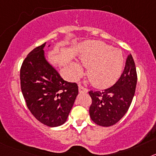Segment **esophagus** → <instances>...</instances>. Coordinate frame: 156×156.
I'll list each match as a JSON object with an SVG mask.
<instances>
[{
	"instance_id": "esophagus-1",
	"label": "esophagus",
	"mask_w": 156,
	"mask_h": 156,
	"mask_svg": "<svg viewBox=\"0 0 156 156\" xmlns=\"http://www.w3.org/2000/svg\"><path fill=\"white\" fill-rule=\"evenodd\" d=\"M78 86H79L80 93H87V88H85L84 87H83L80 83H79V85H78Z\"/></svg>"
}]
</instances>
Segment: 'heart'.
<instances>
[{"label": "heart", "instance_id": "obj_1", "mask_svg": "<svg viewBox=\"0 0 156 156\" xmlns=\"http://www.w3.org/2000/svg\"><path fill=\"white\" fill-rule=\"evenodd\" d=\"M80 62L87 68V76L98 88H107L113 85L122 73L124 57L121 50L112 48L102 41L86 43L79 55ZM71 71L74 78L83 74V69L77 63H72Z\"/></svg>", "mask_w": 156, "mask_h": 156}]
</instances>
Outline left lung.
I'll return each instance as SVG.
<instances>
[{
	"mask_svg": "<svg viewBox=\"0 0 156 156\" xmlns=\"http://www.w3.org/2000/svg\"><path fill=\"white\" fill-rule=\"evenodd\" d=\"M137 80L136 66L129 54L122 75L113 86L100 91H89L92 99L89 112L93 122L101 126H112L119 122L131 104Z\"/></svg>",
	"mask_w": 156,
	"mask_h": 156,
	"instance_id": "8db88e82",
	"label": "left lung"
}]
</instances>
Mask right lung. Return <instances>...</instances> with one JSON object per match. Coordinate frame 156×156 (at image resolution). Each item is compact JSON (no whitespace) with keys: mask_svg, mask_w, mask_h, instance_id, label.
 <instances>
[{"mask_svg":"<svg viewBox=\"0 0 156 156\" xmlns=\"http://www.w3.org/2000/svg\"><path fill=\"white\" fill-rule=\"evenodd\" d=\"M46 43L28 54L20 69L21 90L27 105L36 119L48 126L67 120L78 94V86L60 76L48 63L43 50Z\"/></svg>","mask_w":156,"mask_h":156,"instance_id":"right-lung-1","label":"right lung"}]
</instances>
